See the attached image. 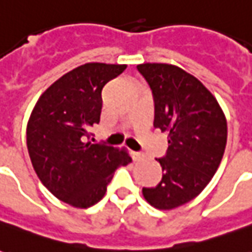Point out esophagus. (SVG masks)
<instances>
[{"mask_svg": "<svg viewBox=\"0 0 252 252\" xmlns=\"http://www.w3.org/2000/svg\"><path fill=\"white\" fill-rule=\"evenodd\" d=\"M132 159L135 160V162H139V160H142V159H144V154L142 153H132Z\"/></svg>", "mask_w": 252, "mask_h": 252, "instance_id": "1", "label": "esophagus"}]
</instances>
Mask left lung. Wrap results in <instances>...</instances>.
Listing matches in <instances>:
<instances>
[{"label": "left lung", "instance_id": "8db88e82", "mask_svg": "<svg viewBox=\"0 0 252 252\" xmlns=\"http://www.w3.org/2000/svg\"><path fill=\"white\" fill-rule=\"evenodd\" d=\"M137 70L155 99L154 126L169 133L167 155L158 162V186L143 188L150 205L170 211L200 194L221 163L227 146V119L216 97L181 67L143 63Z\"/></svg>", "mask_w": 252, "mask_h": 252}]
</instances>
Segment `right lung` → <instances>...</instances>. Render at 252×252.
I'll use <instances>...</instances> for the list:
<instances>
[{
  "label": "right lung",
  "instance_id": "add662e5",
  "mask_svg": "<svg viewBox=\"0 0 252 252\" xmlns=\"http://www.w3.org/2000/svg\"><path fill=\"white\" fill-rule=\"evenodd\" d=\"M126 64L85 63L44 90L27 124V147L41 184L74 208H89L106 193L117 167L131 163L126 147L93 144L89 129L99 123L101 90Z\"/></svg>",
  "mask_w": 252,
  "mask_h": 252
}]
</instances>
